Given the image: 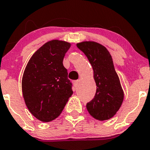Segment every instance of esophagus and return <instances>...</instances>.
Segmentation results:
<instances>
[{
    "mask_svg": "<svg viewBox=\"0 0 150 150\" xmlns=\"http://www.w3.org/2000/svg\"><path fill=\"white\" fill-rule=\"evenodd\" d=\"M78 82H79L78 80H75V81H73V84H74V86H76L77 85H78Z\"/></svg>",
    "mask_w": 150,
    "mask_h": 150,
    "instance_id": "obj_1",
    "label": "esophagus"
}]
</instances>
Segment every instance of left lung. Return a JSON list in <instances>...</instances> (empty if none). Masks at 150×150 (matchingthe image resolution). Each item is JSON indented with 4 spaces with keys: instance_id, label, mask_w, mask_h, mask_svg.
<instances>
[{
    "instance_id": "obj_1",
    "label": "left lung",
    "mask_w": 150,
    "mask_h": 150,
    "mask_svg": "<svg viewBox=\"0 0 150 150\" xmlns=\"http://www.w3.org/2000/svg\"><path fill=\"white\" fill-rule=\"evenodd\" d=\"M76 46L92 65L97 86L95 97L86 104V109L95 119L108 120L116 114L124 98L112 57L105 47L96 42H81Z\"/></svg>"
}]
</instances>
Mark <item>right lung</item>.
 Returning <instances> with one entry per match:
<instances>
[{
  "label": "right lung",
  "mask_w": 150,
  "mask_h": 150,
  "mask_svg": "<svg viewBox=\"0 0 150 150\" xmlns=\"http://www.w3.org/2000/svg\"><path fill=\"white\" fill-rule=\"evenodd\" d=\"M71 43L53 40L32 55L24 69L21 88L29 112L42 122H50L62 112L73 94L63 61Z\"/></svg>",
  "instance_id": "obj_1"
}]
</instances>
